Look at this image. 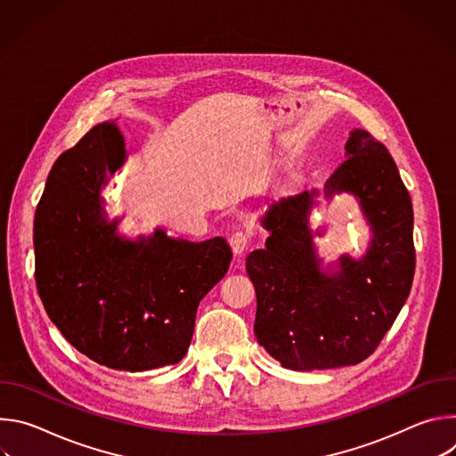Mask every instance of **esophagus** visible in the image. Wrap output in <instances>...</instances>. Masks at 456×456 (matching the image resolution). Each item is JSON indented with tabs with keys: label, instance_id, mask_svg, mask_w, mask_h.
Here are the masks:
<instances>
[{
	"label": "esophagus",
	"instance_id": "obj_1",
	"mask_svg": "<svg viewBox=\"0 0 456 456\" xmlns=\"http://www.w3.org/2000/svg\"><path fill=\"white\" fill-rule=\"evenodd\" d=\"M229 243H231L232 252L240 256V254H243V252L247 250V247H248V243H250V236H248L247 232H243V231H236V232L231 234Z\"/></svg>",
	"mask_w": 456,
	"mask_h": 456
}]
</instances>
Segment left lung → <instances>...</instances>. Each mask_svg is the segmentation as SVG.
<instances>
[{
	"label": "left lung",
	"mask_w": 456,
	"mask_h": 456,
	"mask_svg": "<svg viewBox=\"0 0 456 456\" xmlns=\"http://www.w3.org/2000/svg\"><path fill=\"white\" fill-rule=\"evenodd\" d=\"M346 160L322 187L324 197L348 192L370 227L359 257L341 254L322 267L308 216L319 191L273 202L262 224L265 248L247 256L256 289L254 334L283 368L327 370L364 361L404 306L415 274L413 208L387 150L354 129Z\"/></svg>",
	"instance_id": "left-lung-1"
}]
</instances>
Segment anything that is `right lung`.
Segmentation results:
<instances>
[{
  "instance_id": "1",
  "label": "right lung",
  "mask_w": 456,
  "mask_h": 456,
  "mask_svg": "<svg viewBox=\"0 0 456 456\" xmlns=\"http://www.w3.org/2000/svg\"><path fill=\"white\" fill-rule=\"evenodd\" d=\"M126 160L115 120L94 126L53 164L34 218L36 285L74 348L124 371L183 359L202 297L232 259L225 238L129 240L108 220L102 189Z\"/></svg>"
}]
</instances>
